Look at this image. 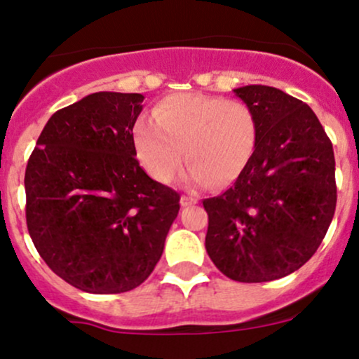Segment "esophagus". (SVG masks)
<instances>
[{
    "label": "esophagus",
    "mask_w": 359,
    "mask_h": 359,
    "mask_svg": "<svg viewBox=\"0 0 359 359\" xmlns=\"http://www.w3.org/2000/svg\"><path fill=\"white\" fill-rule=\"evenodd\" d=\"M197 203V197L196 196H184L180 197V204L184 205V208H187V205H192V204H196Z\"/></svg>",
    "instance_id": "esophagus-1"
}]
</instances>
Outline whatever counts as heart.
Masks as SVG:
<instances>
[{
    "mask_svg": "<svg viewBox=\"0 0 359 359\" xmlns=\"http://www.w3.org/2000/svg\"><path fill=\"white\" fill-rule=\"evenodd\" d=\"M154 119H138L133 145L145 170L170 182L185 158L194 184L229 185L257 147V119L245 102L204 94H170L155 104Z\"/></svg>",
    "mask_w": 359,
    "mask_h": 359,
    "instance_id": "obj_1",
    "label": "heart"
}]
</instances>
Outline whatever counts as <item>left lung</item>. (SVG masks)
<instances>
[{
    "label": "left lung",
    "instance_id": "8db88e82",
    "mask_svg": "<svg viewBox=\"0 0 359 359\" xmlns=\"http://www.w3.org/2000/svg\"><path fill=\"white\" fill-rule=\"evenodd\" d=\"M257 119V147L236 182L204 199L205 250L236 282H270L311 259L336 211L332 143L306 102L270 86L234 89Z\"/></svg>",
    "mask_w": 359,
    "mask_h": 359
}]
</instances>
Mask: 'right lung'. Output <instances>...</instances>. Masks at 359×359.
<instances>
[{"label":"right lung","mask_w":359,"mask_h":359,"mask_svg":"<svg viewBox=\"0 0 359 359\" xmlns=\"http://www.w3.org/2000/svg\"><path fill=\"white\" fill-rule=\"evenodd\" d=\"M142 94L94 93L52 114L25 172L27 226L53 273L89 294H121L162 257L179 192L135 158Z\"/></svg>","instance_id":"add662e5"}]
</instances>
